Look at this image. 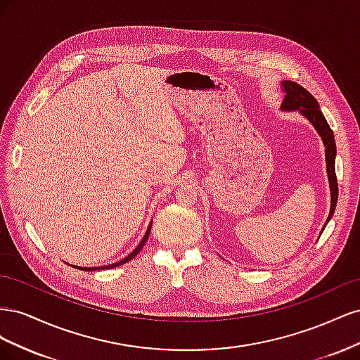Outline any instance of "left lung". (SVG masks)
Returning a JSON list of instances; mask_svg holds the SVG:
<instances>
[{"mask_svg": "<svg viewBox=\"0 0 360 360\" xmlns=\"http://www.w3.org/2000/svg\"><path fill=\"white\" fill-rule=\"evenodd\" d=\"M282 90L285 93L284 102H282V110L285 111H292V110H299L304 117H307L309 122L314 124V127L317 129V132L323 138V143L326 147V163H328V176H329V183H330V192H332V205H330V213L328 221L324 224L328 225V222L332 219L336 201H338V180H336V172H335V156H336V144H335V138L332 129L329 127L328 122L320 111V105L315 101V97L307 90L303 89L302 85L292 81H282Z\"/></svg>", "mask_w": 360, "mask_h": 360, "instance_id": "obj_1", "label": "left lung"}]
</instances>
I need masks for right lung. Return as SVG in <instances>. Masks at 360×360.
<instances>
[{"label": "right lung", "instance_id": "1", "mask_svg": "<svg viewBox=\"0 0 360 360\" xmlns=\"http://www.w3.org/2000/svg\"><path fill=\"white\" fill-rule=\"evenodd\" d=\"M150 230H151V225L148 226V230H147V233H146V236H144V238L143 240H141V243L136 246V249L134 250L132 254L130 255H127L124 259H122V261H118V263H115V264H110V266H103V267H78V269H81V270H102V269H112V267H117V266H122V264H124V263H127V261H130V259H134L136 255H138V252L141 249L144 248V245H146V242H147V238H148V234H150Z\"/></svg>", "mask_w": 360, "mask_h": 360}]
</instances>
